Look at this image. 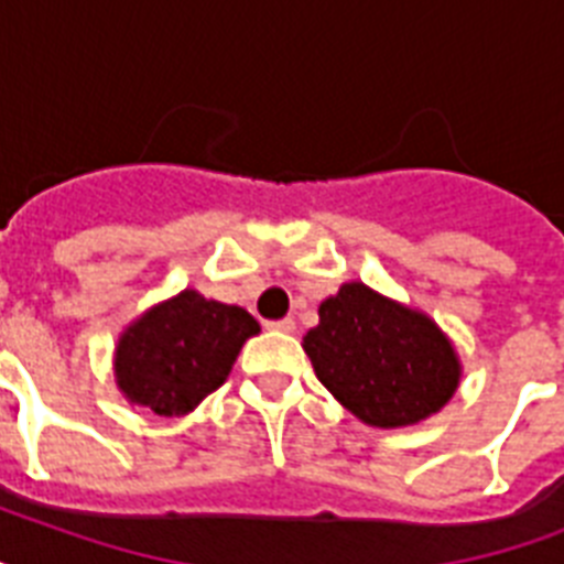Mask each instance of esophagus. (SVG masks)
<instances>
[{
    "mask_svg": "<svg viewBox=\"0 0 564 564\" xmlns=\"http://www.w3.org/2000/svg\"><path fill=\"white\" fill-rule=\"evenodd\" d=\"M269 330H281V334H295V318H278V322H265Z\"/></svg>",
    "mask_w": 564,
    "mask_h": 564,
    "instance_id": "esophagus-1",
    "label": "esophagus"
}]
</instances>
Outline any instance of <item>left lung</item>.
I'll use <instances>...</instances> for the list:
<instances>
[{
    "label": "left lung",
    "mask_w": 564,
    "mask_h": 564,
    "mask_svg": "<svg viewBox=\"0 0 564 564\" xmlns=\"http://www.w3.org/2000/svg\"><path fill=\"white\" fill-rule=\"evenodd\" d=\"M316 377L369 427H406L438 412L459 386V357L438 325L369 290L343 283L304 336Z\"/></svg>",
    "instance_id": "8db88e82"
}]
</instances>
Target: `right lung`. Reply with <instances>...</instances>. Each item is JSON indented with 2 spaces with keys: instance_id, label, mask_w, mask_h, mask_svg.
<instances>
[{
  "instance_id": "1",
  "label": "right lung",
  "mask_w": 564,
  "mask_h": 564,
  "mask_svg": "<svg viewBox=\"0 0 564 564\" xmlns=\"http://www.w3.org/2000/svg\"><path fill=\"white\" fill-rule=\"evenodd\" d=\"M260 334L242 307L184 290L122 330L113 357L119 392L158 415H187L228 380L239 348Z\"/></svg>"
}]
</instances>
